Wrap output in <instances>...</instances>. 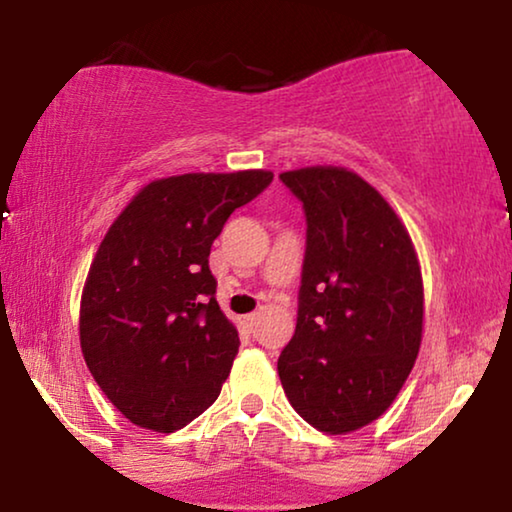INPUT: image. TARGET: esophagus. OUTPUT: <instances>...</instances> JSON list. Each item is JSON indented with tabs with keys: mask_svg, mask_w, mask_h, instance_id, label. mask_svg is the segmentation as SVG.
<instances>
[{
	"mask_svg": "<svg viewBox=\"0 0 512 512\" xmlns=\"http://www.w3.org/2000/svg\"><path fill=\"white\" fill-rule=\"evenodd\" d=\"M242 321H244V326H247V328H254V324H256V314H247V317H244Z\"/></svg>",
	"mask_w": 512,
	"mask_h": 512,
	"instance_id": "obj_1",
	"label": "esophagus"
}]
</instances>
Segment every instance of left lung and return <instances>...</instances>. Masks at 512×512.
I'll return each instance as SVG.
<instances>
[{"instance_id":"1","label":"left lung","mask_w":512,"mask_h":512,"mask_svg":"<svg viewBox=\"0 0 512 512\" xmlns=\"http://www.w3.org/2000/svg\"><path fill=\"white\" fill-rule=\"evenodd\" d=\"M305 212L296 333L277 361L293 410L326 433L382 415L415 366L424 289L389 202L342 167L279 174Z\"/></svg>"}]
</instances>
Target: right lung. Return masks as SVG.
<instances>
[{
  "instance_id": "obj_1",
  "label": "right lung",
  "mask_w": 512,
  "mask_h": 512,
  "mask_svg": "<svg viewBox=\"0 0 512 512\" xmlns=\"http://www.w3.org/2000/svg\"><path fill=\"white\" fill-rule=\"evenodd\" d=\"M270 181L263 170L158 179L104 235L81 296V349L132 424L172 433L219 398L240 338L216 303L209 251Z\"/></svg>"
}]
</instances>
